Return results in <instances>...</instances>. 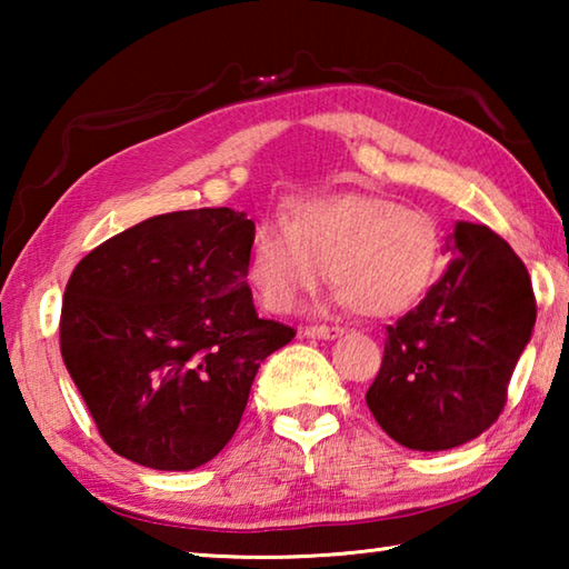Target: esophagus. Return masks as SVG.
<instances>
[{
	"mask_svg": "<svg viewBox=\"0 0 569 569\" xmlns=\"http://www.w3.org/2000/svg\"><path fill=\"white\" fill-rule=\"evenodd\" d=\"M341 333V326H306V336H313V339H336Z\"/></svg>",
	"mask_w": 569,
	"mask_h": 569,
	"instance_id": "34e87169",
	"label": "esophagus"
}]
</instances>
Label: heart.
<instances>
[{"label":"heart","instance_id":"heart-1","mask_svg":"<svg viewBox=\"0 0 569 569\" xmlns=\"http://www.w3.org/2000/svg\"><path fill=\"white\" fill-rule=\"evenodd\" d=\"M439 228L421 210L383 196L301 200L288 226H258L248 283L271 313H288L319 286L323 268L341 301L383 319L411 308L441 271Z\"/></svg>","mask_w":569,"mask_h":569}]
</instances>
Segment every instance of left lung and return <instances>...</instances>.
I'll return each mask as SVG.
<instances>
[{"label":"left lung","instance_id":"1","mask_svg":"<svg viewBox=\"0 0 569 569\" xmlns=\"http://www.w3.org/2000/svg\"><path fill=\"white\" fill-rule=\"evenodd\" d=\"M447 253L421 303L387 326L366 391L379 427L417 451L455 449L492 427L537 319L527 268L495 230L457 220Z\"/></svg>","mask_w":569,"mask_h":569}]
</instances>
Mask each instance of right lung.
<instances>
[{
	"mask_svg": "<svg viewBox=\"0 0 569 569\" xmlns=\"http://www.w3.org/2000/svg\"><path fill=\"white\" fill-rule=\"evenodd\" d=\"M253 236L230 208L178 210L77 263L60 349L114 455L188 471L233 439L258 366L296 336L258 319L246 283Z\"/></svg>",
	"mask_w": 569,
	"mask_h": 569,
	"instance_id": "1",
	"label": "right lung"
}]
</instances>
